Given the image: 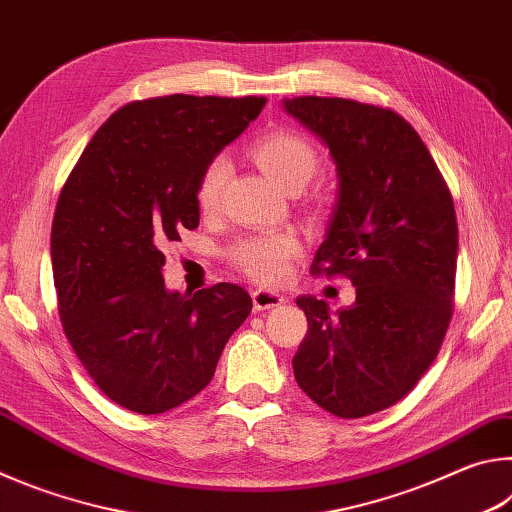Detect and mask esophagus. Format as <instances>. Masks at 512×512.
<instances>
[{
  "label": "esophagus",
  "mask_w": 512,
  "mask_h": 512,
  "mask_svg": "<svg viewBox=\"0 0 512 512\" xmlns=\"http://www.w3.org/2000/svg\"><path fill=\"white\" fill-rule=\"evenodd\" d=\"M282 302H284V298L275 291H266V289H255L253 291V305H255L257 311L273 309L277 305H282Z\"/></svg>",
  "instance_id": "obj_1"
}]
</instances>
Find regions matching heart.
<instances>
[{
	"mask_svg": "<svg viewBox=\"0 0 512 512\" xmlns=\"http://www.w3.org/2000/svg\"><path fill=\"white\" fill-rule=\"evenodd\" d=\"M250 155L284 189H302L318 169V151L305 135L289 128H275L259 135L250 144ZM230 164L216 155L205 164L196 185V203L203 214L219 207L221 192L228 180ZM302 241L296 232H273V235L244 237L228 250V259L250 280L277 284L287 277L291 262L300 255Z\"/></svg>",
	"mask_w": 512,
	"mask_h": 512,
	"instance_id": "heart-1",
	"label": "heart"
}]
</instances>
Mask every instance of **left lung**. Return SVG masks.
Segmentation results:
<instances>
[{
    "label": "left lung",
    "instance_id": "left-lung-1",
    "mask_svg": "<svg viewBox=\"0 0 512 512\" xmlns=\"http://www.w3.org/2000/svg\"><path fill=\"white\" fill-rule=\"evenodd\" d=\"M284 108L329 146L339 173L311 273L357 287V302L336 316L325 300H296L309 329L293 375L320 409L363 418L409 395L443 345L456 287L452 192L395 110L341 97H296Z\"/></svg>",
    "mask_w": 512,
    "mask_h": 512
}]
</instances>
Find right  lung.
Segmentation results:
<instances>
[{
    "mask_svg": "<svg viewBox=\"0 0 512 512\" xmlns=\"http://www.w3.org/2000/svg\"><path fill=\"white\" fill-rule=\"evenodd\" d=\"M264 103L194 94L126 103L60 189L51 223L60 323L94 384L128 411L164 413L201 393L253 309L230 282L167 291L160 248L198 228L201 171Z\"/></svg>",
    "mask_w": 512,
    "mask_h": 512,
    "instance_id": "add662e5",
    "label": "right lung"
}]
</instances>
